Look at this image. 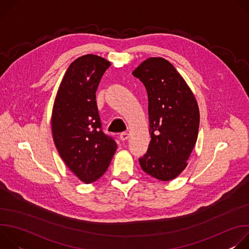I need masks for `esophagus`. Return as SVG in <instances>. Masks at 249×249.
<instances>
[{
  "label": "esophagus",
  "instance_id": "esophagus-1",
  "mask_svg": "<svg viewBox=\"0 0 249 249\" xmlns=\"http://www.w3.org/2000/svg\"><path fill=\"white\" fill-rule=\"evenodd\" d=\"M128 138H129V134L127 132H122L120 134V140L121 141H126V140H128Z\"/></svg>",
  "mask_w": 249,
  "mask_h": 249
}]
</instances>
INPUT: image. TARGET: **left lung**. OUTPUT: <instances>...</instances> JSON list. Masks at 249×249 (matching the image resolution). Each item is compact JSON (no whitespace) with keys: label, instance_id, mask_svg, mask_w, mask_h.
<instances>
[{"label":"left lung","instance_id":"8db88e82","mask_svg":"<svg viewBox=\"0 0 249 249\" xmlns=\"http://www.w3.org/2000/svg\"><path fill=\"white\" fill-rule=\"evenodd\" d=\"M144 84L149 100L151 142L139 159L146 173L161 181L178 176L196 144L200 114L193 92L163 58H149L132 73Z\"/></svg>","mask_w":249,"mask_h":249}]
</instances>
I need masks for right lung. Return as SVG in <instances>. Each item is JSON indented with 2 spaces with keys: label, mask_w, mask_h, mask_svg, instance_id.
Listing matches in <instances>:
<instances>
[{
  "label": "right lung",
  "mask_w": 249,
  "mask_h": 249,
  "mask_svg": "<svg viewBox=\"0 0 249 249\" xmlns=\"http://www.w3.org/2000/svg\"><path fill=\"white\" fill-rule=\"evenodd\" d=\"M102 57L88 54L69 66L59 87L52 111V134L57 151L79 179L91 183L108 168L117 149L104 134L95 92L110 66Z\"/></svg>",
  "instance_id": "1"
}]
</instances>
